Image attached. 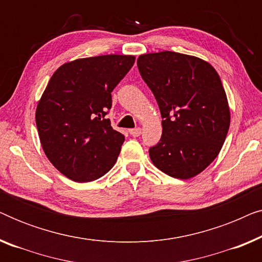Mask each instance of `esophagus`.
<instances>
[{"label":"esophagus","instance_id":"34e87169","mask_svg":"<svg viewBox=\"0 0 262 262\" xmlns=\"http://www.w3.org/2000/svg\"><path fill=\"white\" fill-rule=\"evenodd\" d=\"M141 134H142L141 127H136V128H132V130H130V135L134 136V137H138V136H141Z\"/></svg>","mask_w":262,"mask_h":262}]
</instances>
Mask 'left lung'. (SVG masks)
Returning <instances> with one entry per match:
<instances>
[{
	"label": "left lung",
	"mask_w": 262,
	"mask_h": 262,
	"mask_svg": "<svg viewBox=\"0 0 262 262\" xmlns=\"http://www.w3.org/2000/svg\"><path fill=\"white\" fill-rule=\"evenodd\" d=\"M137 67L162 117L150 159L169 177H195L220 154L230 125L220 75L205 60L171 51L139 56Z\"/></svg>",
	"instance_id": "1"
}]
</instances>
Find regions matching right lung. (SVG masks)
<instances>
[{
	"label": "right lung",
	"mask_w": 262,
	"mask_h": 262,
	"mask_svg": "<svg viewBox=\"0 0 262 262\" xmlns=\"http://www.w3.org/2000/svg\"><path fill=\"white\" fill-rule=\"evenodd\" d=\"M134 63V56L120 55L76 59L50 78L35 123L45 155L67 178L94 181L116 164L125 137L106 116L111 93Z\"/></svg>",
	"instance_id": "1"
}]
</instances>
